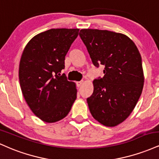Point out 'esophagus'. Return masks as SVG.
Segmentation results:
<instances>
[{
    "label": "esophagus",
    "mask_w": 159,
    "mask_h": 159,
    "mask_svg": "<svg viewBox=\"0 0 159 159\" xmlns=\"http://www.w3.org/2000/svg\"><path fill=\"white\" fill-rule=\"evenodd\" d=\"M83 83H84V81H78L77 83H76V84H77V86L78 87H81V86L83 84Z\"/></svg>",
    "instance_id": "obj_1"
}]
</instances>
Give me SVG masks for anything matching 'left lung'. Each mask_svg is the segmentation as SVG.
<instances>
[{"label":"left lung","mask_w":159,"mask_h":159,"mask_svg":"<svg viewBox=\"0 0 159 159\" xmlns=\"http://www.w3.org/2000/svg\"><path fill=\"white\" fill-rule=\"evenodd\" d=\"M79 36L95 66H105L104 77L95 79L87 101L98 123L114 127L123 123L138 103L143 87L141 56L134 42L123 34L82 29Z\"/></svg>","instance_id":"1"}]
</instances>
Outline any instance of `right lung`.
<instances>
[{
  "mask_svg": "<svg viewBox=\"0 0 159 159\" xmlns=\"http://www.w3.org/2000/svg\"><path fill=\"white\" fill-rule=\"evenodd\" d=\"M78 32V28L50 29L33 37L23 51L19 69L21 92L33 113L46 123L63 119L76 99L75 84L59 72Z\"/></svg>",
  "mask_w": 159,
  "mask_h": 159,
  "instance_id": "obj_1",
  "label": "right lung"
}]
</instances>
